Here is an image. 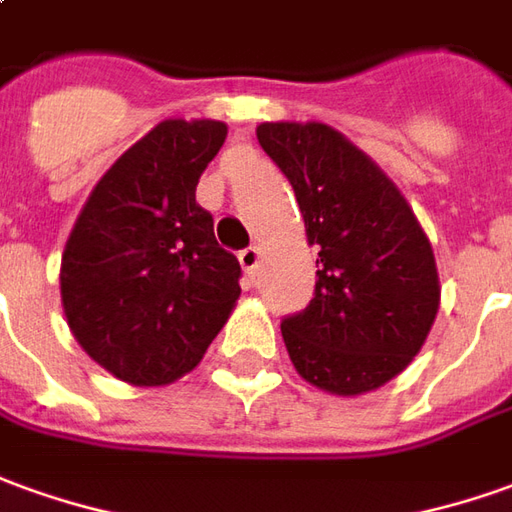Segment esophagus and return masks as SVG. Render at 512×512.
<instances>
[{
  "label": "esophagus",
  "instance_id": "1",
  "mask_svg": "<svg viewBox=\"0 0 512 512\" xmlns=\"http://www.w3.org/2000/svg\"><path fill=\"white\" fill-rule=\"evenodd\" d=\"M259 248L256 245H250V248L239 250V264H242V270L248 273V278L256 276V267H259Z\"/></svg>",
  "mask_w": 512,
  "mask_h": 512
}]
</instances>
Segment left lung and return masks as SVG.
<instances>
[{
  "label": "left lung",
  "mask_w": 512,
  "mask_h": 512,
  "mask_svg": "<svg viewBox=\"0 0 512 512\" xmlns=\"http://www.w3.org/2000/svg\"><path fill=\"white\" fill-rule=\"evenodd\" d=\"M256 136L320 256L309 306L281 320L292 365L337 396L376 390L410 365L438 315L424 228L396 183L329 125L264 122Z\"/></svg>",
  "instance_id": "left-lung-1"
}]
</instances>
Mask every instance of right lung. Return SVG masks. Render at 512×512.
Segmentation results:
<instances>
[{
    "label": "right lung",
    "mask_w": 512,
    "mask_h": 512,
    "mask_svg": "<svg viewBox=\"0 0 512 512\" xmlns=\"http://www.w3.org/2000/svg\"><path fill=\"white\" fill-rule=\"evenodd\" d=\"M228 128L167 119L116 161L74 222L61 298L88 357L139 387L181 379L239 298L242 267L195 200Z\"/></svg>",
    "instance_id": "1"
}]
</instances>
